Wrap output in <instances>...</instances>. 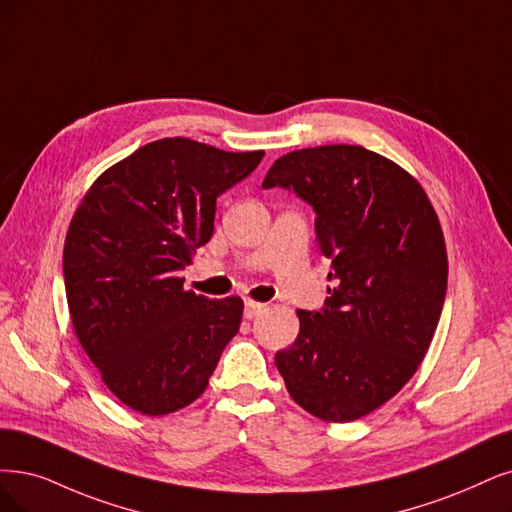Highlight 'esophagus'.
Segmentation results:
<instances>
[{
	"label": "esophagus",
	"instance_id": "34e87169",
	"mask_svg": "<svg viewBox=\"0 0 512 512\" xmlns=\"http://www.w3.org/2000/svg\"><path fill=\"white\" fill-rule=\"evenodd\" d=\"M263 310H266V304H261V301H253V299H246L244 301V316L246 318H255Z\"/></svg>",
	"mask_w": 512,
	"mask_h": 512
}]
</instances>
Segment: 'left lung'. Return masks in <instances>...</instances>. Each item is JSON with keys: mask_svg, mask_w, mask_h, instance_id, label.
I'll return each instance as SVG.
<instances>
[{"mask_svg": "<svg viewBox=\"0 0 512 512\" xmlns=\"http://www.w3.org/2000/svg\"><path fill=\"white\" fill-rule=\"evenodd\" d=\"M276 185L314 206L335 280L323 312L297 310L299 335L276 367L299 407L354 422L390 401L428 352L447 291L441 223L418 179L361 145L289 151L263 179Z\"/></svg>", "mask_w": 512, "mask_h": 512, "instance_id": "obj_1", "label": "left lung"}]
</instances>
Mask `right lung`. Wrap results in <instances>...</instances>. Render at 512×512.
Returning <instances> with one entry per match:
<instances>
[{"mask_svg":"<svg viewBox=\"0 0 512 512\" xmlns=\"http://www.w3.org/2000/svg\"><path fill=\"white\" fill-rule=\"evenodd\" d=\"M261 158L160 139L109 166L73 213L63 249L71 323L126 407L166 415L194 403L238 333L242 299L185 291L177 272L211 240L217 196Z\"/></svg>","mask_w":512,"mask_h":512,"instance_id":"add662e5","label":"right lung"}]
</instances>
